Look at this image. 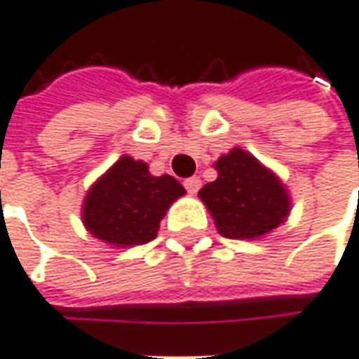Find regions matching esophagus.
Returning <instances> with one entry per match:
<instances>
[{
  "label": "esophagus",
  "mask_w": 359,
  "mask_h": 359,
  "mask_svg": "<svg viewBox=\"0 0 359 359\" xmlns=\"http://www.w3.org/2000/svg\"><path fill=\"white\" fill-rule=\"evenodd\" d=\"M185 189H187V194L195 195L197 191H199V187H201V180L197 177V175H194V177H187L184 182Z\"/></svg>",
  "instance_id": "1"
}]
</instances>
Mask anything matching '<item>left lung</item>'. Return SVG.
I'll return each instance as SVG.
<instances>
[{"mask_svg":"<svg viewBox=\"0 0 359 359\" xmlns=\"http://www.w3.org/2000/svg\"><path fill=\"white\" fill-rule=\"evenodd\" d=\"M217 180L199 189V199L224 238L254 241L285 222L291 211L285 185L242 148L215 162Z\"/></svg>","mask_w":359,"mask_h":359,"instance_id":"left-lung-1","label":"left lung"}]
</instances>
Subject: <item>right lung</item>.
<instances>
[{"instance_id":"1","label":"right lung","mask_w":359,"mask_h":359,"mask_svg":"<svg viewBox=\"0 0 359 359\" xmlns=\"http://www.w3.org/2000/svg\"><path fill=\"white\" fill-rule=\"evenodd\" d=\"M185 194L172 175H152L148 164L123 156L101 175L81 205L83 226L95 238L117 248L154 241L160 221Z\"/></svg>"}]
</instances>
